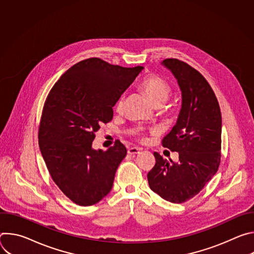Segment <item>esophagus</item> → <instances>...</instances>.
Returning a JSON list of instances; mask_svg holds the SVG:
<instances>
[{"label": "esophagus", "instance_id": "obj_1", "mask_svg": "<svg viewBox=\"0 0 254 254\" xmlns=\"http://www.w3.org/2000/svg\"><path fill=\"white\" fill-rule=\"evenodd\" d=\"M139 151H140L139 148L132 147V148H129V149L127 150V154H129V155H135V154H138Z\"/></svg>", "mask_w": 254, "mask_h": 254}]
</instances>
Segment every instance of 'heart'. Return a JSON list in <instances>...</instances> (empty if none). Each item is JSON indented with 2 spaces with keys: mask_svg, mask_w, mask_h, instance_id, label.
Wrapping results in <instances>:
<instances>
[{
  "mask_svg": "<svg viewBox=\"0 0 254 254\" xmlns=\"http://www.w3.org/2000/svg\"><path fill=\"white\" fill-rule=\"evenodd\" d=\"M140 87L146 92V94L155 106L163 105L168 100L171 94L170 84L165 79L155 74H150L144 77L140 81ZM124 101L125 96H120V98L116 102L117 112L121 113L124 110Z\"/></svg>",
  "mask_w": 254,
  "mask_h": 254,
  "instance_id": "1",
  "label": "heart"
}]
</instances>
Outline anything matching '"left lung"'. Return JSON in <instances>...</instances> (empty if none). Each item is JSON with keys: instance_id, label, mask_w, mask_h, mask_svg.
Segmentation results:
<instances>
[{"instance_id": "8db88e82", "label": "left lung", "mask_w": 254, "mask_h": 254, "mask_svg": "<svg viewBox=\"0 0 254 254\" xmlns=\"http://www.w3.org/2000/svg\"><path fill=\"white\" fill-rule=\"evenodd\" d=\"M176 77L182 91V107L163 147L179 153L170 164L154 153L156 164L148 173L150 188L172 203L196 196L216 174L221 159L222 119L218 100L199 71L174 58L162 62Z\"/></svg>"}]
</instances>
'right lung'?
<instances>
[{"mask_svg": "<svg viewBox=\"0 0 254 254\" xmlns=\"http://www.w3.org/2000/svg\"><path fill=\"white\" fill-rule=\"evenodd\" d=\"M143 69L88 58L51 88L42 111L39 147L54 183L72 202L90 206L111 192L127 156L118 139L106 151L92 149L95 131L113 120L117 100Z\"/></svg>", "mask_w": 254, "mask_h": 254, "instance_id": "right-lung-1", "label": "right lung"}]
</instances>
